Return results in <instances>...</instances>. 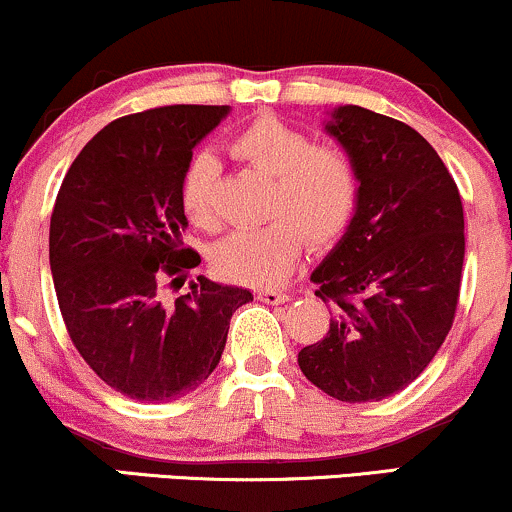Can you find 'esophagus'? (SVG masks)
I'll return each instance as SVG.
<instances>
[{"label": "esophagus", "instance_id": "1", "mask_svg": "<svg viewBox=\"0 0 512 512\" xmlns=\"http://www.w3.org/2000/svg\"><path fill=\"white\" fill-rule=\"evenodd\" d=\"M257 298L267 305H281V303L289 301L291 296L286 291H279V289H262V291H257Z\"/></svg>", "mask_w": 512, "mask_h": 512}]
</instances>
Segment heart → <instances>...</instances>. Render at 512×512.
<instances>
[{"mask_svg":"<svg viewBox=\"0 0 512 512\" xmlns=\"http://www.w3.org/2000/svg\"><path fill=\"white\" fill-rule=\"evenodd\" d=\"M231 151L250 166L272 175L269 214L260 228L231 233L214 248L216 272L231 281L269 286L284 279L303 250V233L310 243L325 245L342 236L358 204L361 180L354 158L332 144H313L303 129L274 115H262L240 127ZM216 161L199 154L180 178V204L190 223L211 228Z\"/></svg>","mask_w":512,"mask_h":512,"instance_id":"obj_1","label":"heart"}]
</instances>
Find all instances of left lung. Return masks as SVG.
I'll return each instance as SVG.
<instances>
[{
	"instance_id": "1",
	"label": "left lung",
	"mask_w": 512,
	"mask_h": 512,
	"mask_svg": "<svg viewBox=\"0 0 512 512\" xmlns=\"http://www.w3.org/2000/svg\"><path fill=\"white\" fill-rule=\"evenodd\" d=\"M354 158V219L310 274L330 332L298 351L339 402H380L414 383L448 337L460 298L464 214L455 180L416 129L342 105L325 125Z\"/></svg>"
}]
</instances>
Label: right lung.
<instances>
[{
  "label": "right lung",
  "instance_id": "obj_1",
  "mask_svg": "<svg viewBox=\"0 0 512 512\" xmlns=\"http://www.w3.org/2000/svg\"><path fill=\"white\" fill-rule=\"evenodd\" d=\"M228 105H163L117 117L74 158L50 219V269L69 337L93 373L139 402L185 397L219 366L252 293L197 276L182 243L180 178Z\"/></svg>",
  "mask_w": 512,
  "mask_h": 512
}]
</instances>
